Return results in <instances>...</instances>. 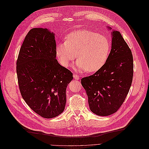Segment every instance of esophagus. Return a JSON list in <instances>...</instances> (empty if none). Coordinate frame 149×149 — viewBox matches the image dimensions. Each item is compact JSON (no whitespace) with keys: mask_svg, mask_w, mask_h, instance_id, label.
<instances>
[{"mask_svg":"<svg viewBox=\"0 0 149 149\" xmlns=\"http://www.w3.org/2000/svg\"><path fill=\"white\" fill-rule=\"evenodd\" d=\"M73 77H74V79H76V80H79V79H80V76H79V75H77V74L74 73V74H73Z\"/></svg>","mask_w":149,"mask_h":149,"instance_id":"34e87169","label":"esophagus"}]
</instances>
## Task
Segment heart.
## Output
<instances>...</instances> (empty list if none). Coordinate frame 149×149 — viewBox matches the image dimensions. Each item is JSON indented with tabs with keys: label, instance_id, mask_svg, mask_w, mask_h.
<instances>
[{
	"label": "heart",
	"instance_id": "1",
	"mask_svg": "<svg viewBox=\"0 0 149 149\" xmlns=\"http://www.w3.org/2000/svg\"><path fill=\"white\" fill-rule=\"evenodd\" d=\"M108 37L86 29H80L68 34L65 41L56 47V54L60 64L68 67L74 59H79L76 65L82 71L95 72L108 60L111 52Z\"/></svg>",
	"mask_w": 149,
	"mask_h": 149
}]
</instances>
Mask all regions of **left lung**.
Returning <instances> with one entry per match:
<instances>
[{
    "mask_svg": "<svg viewBox=\"0 0 149 149\" xmlns=\"http://www.w3.org/2000/svg\"><path fill=\"white\" fill-rule=\"evenodd\" d=\"M112 35L111 50L105 64L93 74L81 79L90 110L100 116H108L118 110L133 79L132 52L119 31H113Z\"/></svg>",
    "mask_w": 149,
    "mask_h": 149,
    "instance_id": "obj_1",
    "label": "left lung"
}]
</instances>
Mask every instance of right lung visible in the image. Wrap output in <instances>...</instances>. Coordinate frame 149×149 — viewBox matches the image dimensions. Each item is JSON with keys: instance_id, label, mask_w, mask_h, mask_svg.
<instances>
[{"instance_id": "right-lung-1", "label": "right lung", "mask_w": 149, "mask_h": 149, "mask_svg": "<svg viewBox=\"0 0 149 149\" xmlns=\"http://www.w3.org/2000/svg\"><path fill=\"white\" fill-rule=\"evenodd\" d=\"M55 34L44 28H33L20 49L16 71L21 95L35 112L46 118L62 113L66 89L73 73L56 59Z\"/></svg>"}]
</instances>
